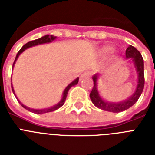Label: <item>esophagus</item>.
Masks as SVG:
<instances>
[{
	"instance_id": "1",
	"label": "esophagus",
	"mask_w": 155,
	"mask_h": 155,
	"mask_svg": "<svg viewBox=\"0 0 155 155\" xmlns=\"http://www.w3.org/2000/svg\"><path fill=\"white\" fill-rule=\"evenodd\" d=\"M90 75H91V72L90 71H84V72H83V74H81V75H80V79H83V78L84 77H89Z\"/></svg>"
}]
</instances>
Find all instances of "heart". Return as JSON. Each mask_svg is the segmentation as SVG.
I'll return each mask as SVG.
<instances>
[{"label":"heart","instance_id":"heart-1","mask_svg":"<svg viewBox=\"0 0 155 155\" xmlns=\"http://www.w3.org/2000/svg\"><path fill=\"white\" fill-rule=\"evenodd\" d=\"M110 50L111 48L109 47H104L102 48V52H103V53H107V52L109 51Z\"/></svg>","mask_w":155,"mask_h":155}]
</instances>
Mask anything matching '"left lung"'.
Segmentation results:
<instances>
[{"mask_svg": "<svg viewBox=\"0 0 155 155\" xmlns=\"http://www.w3.org/2000/svg\"><path fill=\"white\" fill-rule=\"evenodd\" d=\"M125 56L127 58L132 59L133 63L134 64L135 68L137 72V85L135 90L134 93L127 100L124 101L118 102V103H113L108 102L102 99L100 96L98 89H97V78L98 75L96 74L93 75L92 80L94 82V86L92 87V92L90 93V99L92 101L96 107L103 109L104 111H108L112 113H120L122 111H125L133 106L137 100L139 99L140 96L142 94L143 88H144L145 77H144V62L142 54L137 51L134 47L130 45L125 51Z\"/></svg>", "mask_w": 155, "mask_h": 155, "instance_id": "left-lung-1", "label": "left lung"}]
</instances>
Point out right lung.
Listing matches in <instances>:
<instances>
[{"label": "right lung", "mask_w": 155, "mask_h": 155, "mask_svg": "<svg viewBox=\"0 0 155 155\" xmlns=\"http://www.w3.org/2000/svg\"><path fill=\"white\" fill-rule=\"evenodd\" d=\"M55 38H56L55 36H53V35H45V36H43V37H42V38H38V39H35V40H34V41H31V42H27V43H25V44L24 45V46H23L21 48L20 51L18 52V54H17V56H16L15 60H14V62H13V66H14V63H15L16 60L18 59V56L20 55L22 53V52L24 51L25 49H27V48H29V47L36 46V45L43 44V43L51 42H52V41H54V40L55 39ZM78 82H79V78H77L76 80H75L74 81H72V82L70 84L68 85V87H66L65 90H64V92H63V97H62V99H61L60 101L58 102L57 104H55V105L53 106V107H51V108H43V109H34V108H29V107H27V106L24 105L22 103H21V102L19 101V100H18V98H17V97H16L15 92H14V90H13V85H12V84H11V87H12V90H13V94H14V96L16 97V98L18 99V102L20 103V104L22 106L23 108H25V109H27L28 111H30V112H31V113H36V114H42V113L53 112V111L56 110V109H58V108H60L61 106H63V104H64V102H65L66 98H67V96H68V91H69V89H70L71 87H72V86H74V85L77 84Z\"/></svg>", "instance_id": "right-lung-1"}]
</instances>
